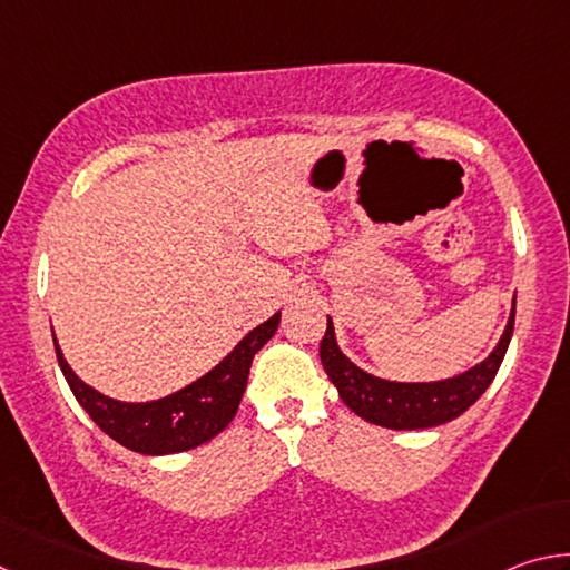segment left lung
I'll return each mask as SVG.
<instances>
[{
	"label": "left lung",
	"mask_w": 570,
	"mask_h": 570,
	"mask_svg": "<svg viewBox=\"0 0 570 570\" xmlns=\"http://www.w3.org/2000/svg\"><path fill=\"white\" fill-rule=\"evenodd\" d=\"M515 324V306L510 312V320L498 346L485 362L472 366L470 372L460 377L442 380V382H420V384H402L377 380L372 374L362 372L360 366L352 364L340 352L334 340L332 320H326V332L320 344V356L326 374L340 390L342 402L362 420L380 424L390 430H424L438 428L450 420L460 417L470 404H475L482 392L490 387L495 374L503 364L508 352L510 336H513Z\"/></svg>",
	"instance_id": "8db88e82"
}]
</instances>
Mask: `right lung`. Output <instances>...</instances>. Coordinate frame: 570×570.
<instances>
[{
    "instance_id": "1",
    "label": "right lung",
    "mask_w": 570,
    "mask_h": 570,
    "mask_svg": "<svg viewBox=\"0 0 570 570\" xmlns=\"http://www.w3.org/2000/svg\"><path fill=\"white\" fill-rule=\"evenodd\" d=\"M278 322H282V314H274L272 320L248 332L236 350L206 377L156 402L132 404L105 397L70 370L57 340L55 352L75 400L82 404L105 435L142 455H173V452L204 445L228 428L246 392L254 354L272 340Z\"/></svg>"
}]
</instances>
